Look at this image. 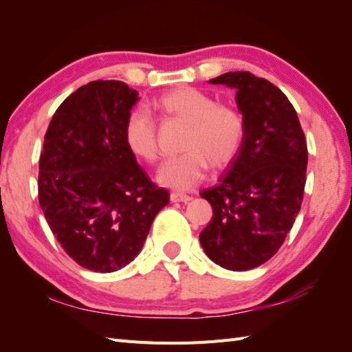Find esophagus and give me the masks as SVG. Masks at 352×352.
Here are the masks:
<instances>
[{
  "label": "esophagus",
  "mask_w": 352,
  "mask_h": 352,
  "mask_svg": "<svg viewBox=\"0 0 352 352\" xmlns=\"http://www.w3.org/2000/svg\"><path fill=\"white\" fill-rule=\"evenodd\" d=\"M190 199H192V197L184 195V193H178V192L170 193L172 203H188V201H190Z\"/></svg>",
  "instance_id": "esophagus-1"
}]
</instances>
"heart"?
<instances>
[{
	"label": "heart",
	"instance_id": "b5f03b06",
	"mask_svg": "<svg viewBox=\"0 0 352 352\" xmlns=\"http://www.w3.org/2000/svg\"><path fill=\"white\" fill-rule=\"evenodd\" d=\"M153 106L163 118L186 124L183 153L164 162L157 174L164 188L180 192L195 188L206 178L208 163L213 169H223L241 151L245 119L239 109L218 104L212 95L190 86L172 89ZM124 140L140 160L153 163L159 157L155 125L144 111L134 110L126 116Z\"/></svg>",
	"mask_w": 352,
	"mask_h": 352
}]
</instances>
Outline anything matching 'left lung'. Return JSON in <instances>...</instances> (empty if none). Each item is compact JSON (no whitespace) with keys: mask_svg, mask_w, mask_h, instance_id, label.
<instances>
[{"mask_svg":"<svg viewBox=\"0 0 352 352\" xmlns=\"http://www.w3.org/2000/svg\"><path fill=\"white\" fill-rule=\"evenodd\" d=\"M210 83L237 91L245 138L228 174L201 192L213 218L201 231L199 242L216 265L248 271L280 250L300 213L307 142L292 102L271 81L236 71Z\"/></svg>","mask_w":352,"mask_h":352,"instance_id":"obj_1","label":"left lung"}]
</instances>
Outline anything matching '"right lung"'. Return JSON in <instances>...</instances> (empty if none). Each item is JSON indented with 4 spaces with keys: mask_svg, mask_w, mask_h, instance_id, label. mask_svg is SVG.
I'll list each match as a JSON object with an SVG mask.
<instances>
[{
    "mask_svg": "<svg viewBox=\"0 0 352 352\" xmlns=\"http://www.w3.org/2000/svg\"><path fill=\"white\" fill-rule=\"evenodd\" d=\"M138 95L122 81H91L58 106L45 133L39 204L65 252L94 272L129 265L169 203L125 145Z\"/></svg>",
    "mask_w": 352,
    "mask_h": 352,
    "instance_id": "1",
    "label": "right lung"
}]
</instances>
